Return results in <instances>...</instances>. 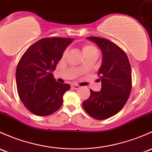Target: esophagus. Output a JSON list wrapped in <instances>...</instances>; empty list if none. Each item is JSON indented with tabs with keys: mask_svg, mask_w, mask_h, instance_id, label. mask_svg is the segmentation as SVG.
<instances>
[{
	"mask_svg": "<svg viewBox=\"0 0 152 152\" xmlns=\"http://www.w3.org/2000/svg\"><path fill=\"white\" fill-rule=\"evenodd\" d=\"M71 87L73 89H78L80 88V87H79V85H76V84H72Z\"/></svg>",
	"mask_w": 152,
	"mask_h": 152,
	"instance_id": "obj_1",
	"label": "esophagus"
}]
</instances>
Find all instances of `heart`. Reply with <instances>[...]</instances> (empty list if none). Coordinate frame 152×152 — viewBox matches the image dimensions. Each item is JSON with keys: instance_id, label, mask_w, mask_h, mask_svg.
Listing matches in <instances>:
<instances>
[{"instance_id": "obj_1", "label": "heart", "mask_w": 152, "mask_h": 152, "mask_svg": "<svg viewBox=\"0 0 152 152\" xmlns=\"http://www.w3.org/2000/svg\"><path fill=\"white\" fill-rule=\"evenodd\" d=\"M82 52H83V55H88V54H91V53H97V51L94 46L90 45V44H86V45L83 46L82 47ZM68 53V49L64 52L63 55L65 56Z\"/></svg>"}]
</instances>
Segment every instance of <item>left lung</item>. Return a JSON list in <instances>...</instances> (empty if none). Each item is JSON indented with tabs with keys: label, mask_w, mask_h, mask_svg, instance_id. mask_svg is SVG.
I'll use <instances>...</instances> for the list:
<instances>
[{
	"label": "left lung",
	"mask_w": 152,
	"mask_h": 152,
	"mask_svg": "<svg viewBox=\"0 0 152 152\" xmlns=\"http://www.w3.org/2000/svg\"><path fill=\"white\" fill-rule=\"evenodd\" d=\"M102 52V63L98 75L101 81L100 92L90 89V96L83 102L84 109L94 119L111 117L124 107L132 88V72L125 52L105 38L87 37Z\"/></svg>",
	"instance_id": "1"
}]
</instances>
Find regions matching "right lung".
Segmentation results:
<instances>
[{
	"label": "right lung",
	"instance_id": "obj_1",
	"mask_svg": "<svg viewBox=\"0 0 152 152\" xmlns=\"http://www.w3.org/2000/svg\"><path fill=\"white\" fill-rule=\"evenodd\" d=\"M73 38H42L31 45L16 70L18 95L27 108L38 116L53 114L63 104L70 84L56 81L52 72Z\"/></svg>",
	"mask_w": 152,
	"mask_h": 152
}]
</instances>
